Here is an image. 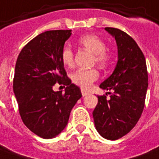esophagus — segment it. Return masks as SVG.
Wrapping results in <instances>:
<instances>
[{"label": "esophagus", "instance_id": "34e87169", "mask_svg": "<svg viewBox=\"0 0 159 159\" xmlns=\"http://www.w3.org/2000/svg\"><path fill=\"white\" fill-rule=\"evenodd\" d=\"M81 93H82V96H83V97H85V96H86V95H88L90 93H89V92H87V91L84 90V89H81Z\"/></svg>", "mask_w": 159, "mask_h": 159}]
</instances>
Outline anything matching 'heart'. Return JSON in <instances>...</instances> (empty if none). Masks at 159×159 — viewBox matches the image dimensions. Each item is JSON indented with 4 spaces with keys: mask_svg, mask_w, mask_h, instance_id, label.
I'll return each mask as SVG.
<instances>
[{
    "mask_svg": "<svg viewBox=\"0 0 159 159\" xmlns=\"http://www.w3.org/2000/svg\"><path fill=\"white\" fill-rule=\"evenodd\" d=\"M79 43L94 53V62L101 66H107L111 61L110 53L106 50L105 41L95 34H86L79 39ZM61 59L62 64L71 67L73 65V52L69 47H64L61 51ZM99 77V73L96 69H78L72 73V81L83 89H88Z\"/></svg>",
    "mask_w": 159,
    "mask_h": 159,
    "instance_id": "1",
    "label": "heart"
}]
</instances>
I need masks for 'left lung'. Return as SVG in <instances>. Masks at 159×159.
Listing matches in <instances>:
<instances>
[{"label": "left lung", "instance_id": "1", "mask_svg": "<svg viewBox=\"0 0 159 159\" xmlns=\"http://www.w3.org/2000/svg\"><path fill=\"white\" fill-rule=\"evenodd\" d=\"M114 37L118 47V62L111 76L99 87L111 91L97 96L94 124L105 139H119L136 125L144 107L148 87V73L144 53L136 41L126 33L114 27H105Z\"/></svg>", "mask_w": 159, "mask_h": 159}]
</instances>
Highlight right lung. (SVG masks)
Masks as SVG:
<instances>
[{
  "label": "right lung",
  "mask_w": 159,
  "mask_h": 159,
  "mask_svg": "<svg viewBox=\"0 0 159 159\" xmlns=\"http://www.w3.org/2000/svg\"><path fill=\"white\" fill-rule=\"evenodd\" d=\"M72 30H51L37 35L20 52L15 64L14 93L23 123L43 139H52L67 125L70 112L82 94L72 84L61 59ZM56 83L67 86L54 92Z\"/></svg>",
  "instance_id": "obj_1"
}]
</instances>
